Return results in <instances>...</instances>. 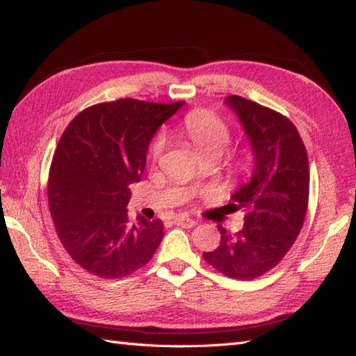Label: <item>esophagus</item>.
<instances>
[{
  "label": "esophagus",
  "mask_w": 356,
  "mask_h": 356,
  "mask_svg": "<svg viewBox=\"0 0 356 356\" xmlns=\"http://www.w3.org/2000/svg\"><path fill=\"white\" fill-rule=\"evenodd\" d=\"M174 223H176L177 226H184V228H193V226L195 225V220H193V218H190V217L179 216L174 218Z\"/></svg>",
  "instance_id": "1"
}]
</instances>
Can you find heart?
<instances>
[{
  "instance_id": "heart-1",
  "label": "heart",
  "mask_w": 356,
  "mask_h": 356,
  "mask_svg": "<svg viewBox=\"0 0 356 356\" xmlns=\"http://www.w3.org/2000/svg\"><path fill=\"white\" fill-rule=\"evenodd\" d=\"M182 133L190 140L203 161L214 162L220 157L231 142V128L222 118L207 110L191 111L184 119ZM166 139L163 134H157L151 140L148 148L149 162L156 163L163 154ZM222 170L229 182L237 184L246 179L252 171V157L246 148H236L226 154Z\"/></svg>"
}]
</instances>
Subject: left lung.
I'll return each mask as SVG.
<instances>
[{
    "mask_svg": "<svg viewBox=\"0 0 356 356\" xmlns=\"http://www.w3.org/2000/svg\"><path fill=\"white\" fill-rule=\"evenodd\" d=\"M255 157L251 182L234 193L236 209H245L243 229L222 226L220 245L203 252L209 266L236 280H254L283 260L305 223L309 203V161L303 139L289 119L254 101L231 95Z\"/></svg>",
    "mask_w": 356,
    "mask_h": 356,
    "instance_id": "left-lung-1",
    "label": "left lung"
}]
</instances>
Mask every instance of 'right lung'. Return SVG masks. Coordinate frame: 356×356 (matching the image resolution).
Returning <instances> with one entry per match:
<instances>
[{
	"label": "right lung",
	"mask_w": 356,
	"mask_h": 356,
	"mask_svg": "<svg viewBox=\"0 0 356 356\" xmlns=\"http://www.w3.org/2000/svg\"><path fill=\"white\" fill-rule=\"evenodd\" d=\"M184 104L102 102L64 130L50 165L49 209L65 251L90 274L122 278L153 259L163 223L131 222L125 208L145 170L151 138Z\"/></svg>",
	"instance_id": "1"
}]
</instances>
